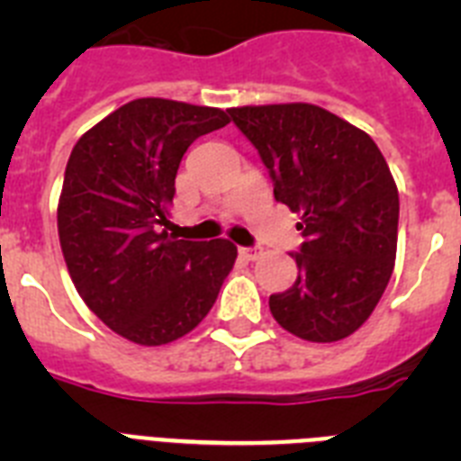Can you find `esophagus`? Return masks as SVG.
Instances as JSON below:
<instances>
[{
	"label": "esophagus",
	"mask_w": 461,
	"mask_h": 461,
	"mask_svg": "<svg viewBox=\"0 0 461 461\" xmlns=\"http://www.w3.org/2000/svg\"><path fill=\"white\" fill-rule=\"evenodd\" d=\"M240 254H242L247 260H256L263 251H260L258 247H240Z\"/></svg>",
	"instance_id": "esophagus-1"
}]
</instances>
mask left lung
<instances>
[{
  "mask_svg": "<svg viewBox=\"0 0 461 461\" xmlns=\"http://www.w3.org/2000/svg\"><path fill=\"white\" fill-rule=\"evenodd\" d=\"M258 149L275 198L303 214L304 242L291 254L297 279L270 295V312L291 335L339 341L372 316L397 254L399 194L376 142L312 104L230 108Z\"/></svg>",
  "mask_w": 461,
  "mask_h": 461,
  "instance_id": "left-lung-1",
  "label": "left lung"
}]
</instances>
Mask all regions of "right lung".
<instances>
[{"label": "right lung", "instance_id": "obj_1", "mask_svg": "<svg viewBox=\"0 0 461 461\" xmlns=\"http://www.w3.org/2000/svg\"><path fill=\"white\" fill-rule=\"evenodd\" d=\"M228 122L219 108L136 99L92 126L68 157L57 205L68 275L85 304L133 344L191 332L233 270V242L168 233L182 157Z\"/></svg>", "mask_w": 461, "mask_h": 461}]
</instances>
